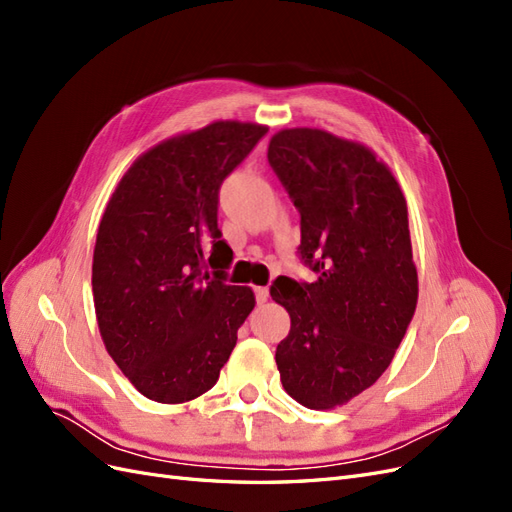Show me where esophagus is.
<instances>
[{"mask_svg": "<svg viewBox=\"0 0 512 512\" xmlns=\"http://www.w3.org/2000/svg\"><path fill=\"white\" fill-rule=\"evenodd\" d=\"M256 301H258L260 305L269 301V288H267V286H260V288H256Z\"/></svg>", "mask_w": 512, "mask_h": 512, "instance_id": "1", "label": "esophagus"}]
</instances>
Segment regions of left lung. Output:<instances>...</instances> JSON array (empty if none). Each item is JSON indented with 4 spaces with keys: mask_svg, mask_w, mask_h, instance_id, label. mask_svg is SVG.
Here are the masks:
<instances>
[{
    "mask_svg": "<svg viewBox=\"0 0 512 512\" xmlns=\"http://www.w3.org/2000/svg\"><path fill=\"white\" fill-rule=\"evenodd\" d=\"M267 158L301 215L299 258L318 273L271 286L290 314L275 363L301 406H344L384 374L414 316L406 198L367 147L324 130L277 132Z\"/></svg>",
    "mask_w": 512,
    "mask_h": 512,
    "instance_id": "left-lung-1",
    "label": "left lung"
}]
</instances>
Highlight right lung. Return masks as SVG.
<instances>
[{
    "instance_id": "obj_1",
    "label": "right lung",
    "mask_w": 512,
    "mask_h": 512,
    "mask_svg": "<svg viewBox=\"0 0 512 512\" xmlns=\"http://www.w3.org/2000/svg\"><path fill=\"white\" fill-rule=\"evenodd\" d=\"M267 132L215 121L168 138L130 166L102 215L91 267L100 335L128 380L160 404L218 382L256 305L250 288L226 284L232 250L218 205L224 179Z\"/></svg>"
}]
</instances>
